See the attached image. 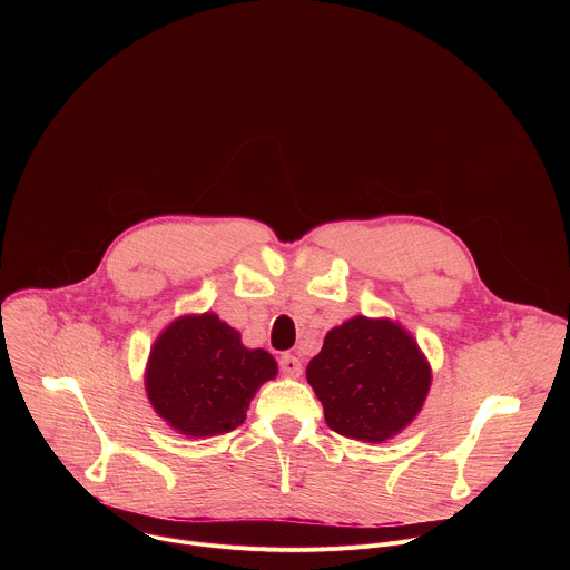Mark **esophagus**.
Wrapping results in <instances>:
<instances>
[{
    "mask_svg": "<svg viewBox=\"0 0 570 570\" xmlns=\"http://www.w3.org/2000/svg\"><path fill=\"white\" fill-rule=\"evenodd\" d=\"M279 370H282L286 376L297 379V376L302 374V363H299V358H297V356H293V354H284V356L279 358Z\"/></svg>",
    "mask_w": 570,
    "mask_h": 570,
    "instance_id": "obj_1",
    "label": "esophagus"
}]
</instances>
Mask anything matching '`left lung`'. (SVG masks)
Returning a JSON list of instances; mask_svg holds the SVG:
<instances>
[{
  "label": "left lung",
  "mask_w": 570,
  "mask_h": 570,
  "mask_svg": "<svg viewBox=\"0 0 570 570\" xmlns=\"http://www.w3.org/2000/svg\"><path fill=\"white\" fill-rule=\"evenodd\" d=\"M306 381L332 431L376 444L417 417L431 387V365L401 324L356 315L324 336L320 354L306 365Z\"/></svg>",
  "instance_id": "left-lung-1"
}]
</instances>
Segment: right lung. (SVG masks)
Segmentation results:
<instances>
[{
  "label": "right lung",
  "instance_id": "add662e5",
  "mask_svg": "<svg viewBox=\"0 0 570 570\" xmlns=\"http://www.w3.org/2000/svg\"><path fill=\"white\" fill-rule=\"evenodd\" d=\"M277 376L266 350H248L216 313L183 315L155 341L146 394L155 413L187 438H212L246 422L262 383Z\"/></svg>",
  "mask_w": 570,
  "mask_h": 570
}]
</instances>
